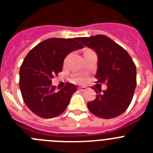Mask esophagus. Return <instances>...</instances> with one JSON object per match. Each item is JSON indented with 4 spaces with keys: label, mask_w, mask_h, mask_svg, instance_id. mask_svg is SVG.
Listing matches in <instances>:
<instances>
[{
    "label": "esophagus",
    "mask_w": 153,
    "mask_h": 153,
    "mask_svg": "<svg viewBox=\"0 0 153 153\" xmlns=\"http://www.w3.org/2000/svg\"><path fill=\"white\" fill-rule=\"evenodd\" d=\"M78 90H80V91H85V90H86V88L85 86H79V88H78Z\"/></svg>",
    "instance_id": "esophagus-1"
}]
</instances>
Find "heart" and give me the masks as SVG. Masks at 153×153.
<instances>
[{
	"mask_svg": "<svg viewBox=\"0 0 153 153\" xmlns=\"http://www.w3.org/2000/svg\"><path fill=\"white\" fill-rule=\"evenodd\" d=\"M75 81L76 82H78V83H83V82L85 81V79L83 77H82V76H79V77L76 78Z\"/></svg>",
	"mask_w": 153,
	"mask_h": 153,
	"instance_id": "1",
	"label": "heart"
}]
</instances>
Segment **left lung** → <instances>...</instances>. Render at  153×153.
I'll use <instances>...</instances> for the list:
<instances>
[{
	"label": "left lung",
	"instance_id": "8db88e82",
	"mask_svg": "<svg viewBox=\"0 0 153 153\" xmlns=\"http://www.w3.org/2000/svg\"><path fill=\"white\" fill-rule=\"evenodd\" d=\"M76 40L96 52L98 57L96 78L107 83L106 90L92 89L97 93L87 103L93 114L102 119L118 117L126 110L136 86V67L129 54L121 46L105 35L77 37Z\"/></svg>",
	"mask_w": 153,
	"mask_h": 153
}]
</instances>
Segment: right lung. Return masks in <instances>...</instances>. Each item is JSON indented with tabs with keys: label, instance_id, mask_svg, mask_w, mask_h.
<instances>
[{
	"label": "right lung",
	"instance_id": "1",
	"mask_svg": "<svg viewBox=\"0 0 153 153\" xmlns=\"http://www.w3.org/2000/svg\"><path fill=\"white\" fill-rule=\"evenodd\" d=\"M82 48L76 38H50L39 43L24 58L19 85L24 102L36 116L53 118L67 109L76 86L69 83L56 90L52 79L63 70L65 57Z\"/></svg>",
	"mask_w": 153,
	"mask_h": 153
}]
</instances>
